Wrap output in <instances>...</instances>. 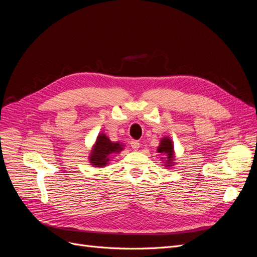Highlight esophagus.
<instances>
[{"label": "esophagus", "instance_id": "34e87169", "mask_svg": "<svg viewBox=\"0 0 257 257\" xmlns=\"http://www.w3.org/2000/svg\"><path fill=\"white\" fill-rule=\"evenodd\" d=\"M131 147H132V149L136 151L139 149V148H141V144H139V142H137V141H132Z\"/></svg>", "mask_w": 257, "mask_h": 257}]
</instances>
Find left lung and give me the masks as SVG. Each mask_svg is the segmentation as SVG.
Listing matches in <instances>:
<instances>
[{
    "instance_id": "obj_1",
    "label": "left lung",
    "mask_w": 257,
    "mask_h": 257,
    "mask_svg": "<svg viewBox=\"0 0 257 257\" xmlns=\"http://www.w3.org/2000/svg\"><path fill=\"white\" fill-rule=\"evenodd\" d=\"M158 153H161L165 157V162H164L165 167L174 166V161H175L174 145H173V141L169 137H164L160 142V146L158 147Z\"/></svg>"
}]
</instances>
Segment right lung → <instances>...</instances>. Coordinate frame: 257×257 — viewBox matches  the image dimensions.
Wrapping results in <instances>:
<instances>
[{
    "label": "right lung",
    "mask_w": 257,
    "mask_h": 257,
    "mask_svg": "<svg viewBox=\"0 0 257 257\" xmlns=\"http://www.w3.org/2000/svg\"><path fill=\"white\" fill-rule=\"evenodd\" d=\"M123 149L122 144L112 143L104 133L98 134L96 142L91 150L89 161L93 166L105 167L109 162L111 155L121 152Z\"/></svg>",
    "instance_id": "1"
}]
</instances>
